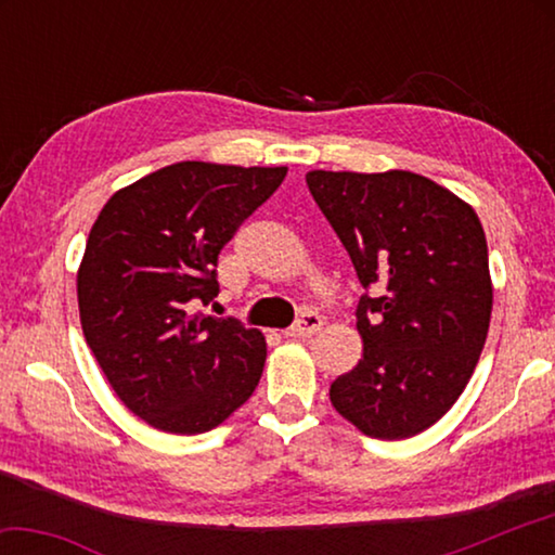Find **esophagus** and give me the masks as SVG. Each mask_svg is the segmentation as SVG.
Masks as SVG:
<instances>
[{
  "instance_id": "1",
  "label": "esophagus",
  "mask_w": 555,
  "mask_h": 555,
  "mask_svg": "<svg viewBox=\"0 0 555 555\" xmlns=\"http://www.w3.org/2000/svg\"><path fill=\"white\" fill-rule=\"evenodd\" d=\"M321 327H323V318L313 311H308L300 315L284 335L286 337H313L318 331H321Z\"/></svg>"
}]
</instances>
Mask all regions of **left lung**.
Segmentation results:
<instances>
[{
	"label": "left lung",
	"mask_w": 555,
	"mask_h": 555,
	"mask_svg": "<svg viewBox=\"0 0 555 555\" xmlns=\"http://www.w3.org/2000/svg\"><path fill=\"white\" fill-rule=\"evenodd\" d=\"M364 288L362 360L331 384L343 418L403 440L446 416L465 391L490 331L492 276L473 205L411 171H308Z\"/></svg>",
	"instance_id": "left-lung-1"
}]
</instances>
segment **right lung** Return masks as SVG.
Here are the masks:
<instances>
[{
  "mask_svg": "<svg viewBox=\"0 0 555 555\" xmlns=\"http://www.w3.org/2000/svg\"><path fill=\"white\" fill-rule=\"evenodd\" d=\"M286 171L178 162L119 188L92 224L78 267L82 335L119 401L152 428L205 434L257 389L261 331L188 304L218 296L220 249Z\"/></svg>",
  "mask_w": 555,
  "mask_h": 555,
  "instance_id": "right-lung-1",
  "label": "right lung"
}]
</instances>
